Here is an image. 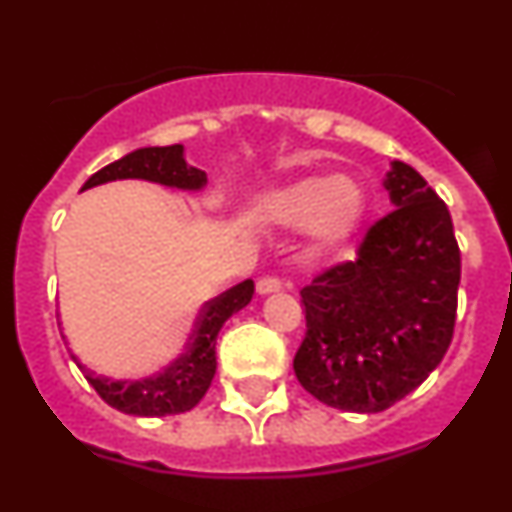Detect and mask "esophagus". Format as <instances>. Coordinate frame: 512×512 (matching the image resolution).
Here are the masks:
<instances>
[{
  "label": "esophagus",
  "mask_w": 512,
  "mask_h": 512,
  "mask_svg": "<svg viewBox=\"0 0 512 512\" xmlns=\"http://www.w3.org/2000/svg\"><path fill=\"white\" fill-rule=\"evenodd\" d=\"M256 291L261 293V296H266V293L281 291V278H276V276H263V278H258Z\"/></svg>",
  "instance_id": "obj_1"
}]
</instances>
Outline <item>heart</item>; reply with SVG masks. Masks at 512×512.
I'll use <instances>...</instances> for the list:
<instances>
[{"mask_svg":"<svg viewBox=\"0 0 512 512\" xmlns=\"http://www.w3.org/2000/svg\"><path fill=\"white\" fill-rule=\"evenodd\" d=\"M263 216L278 226H308L311 241L331 251L353 239L366 216V194L348 176H303L263 199Z\"/></svg>","mask_w":512,"mask_h":512,"instance_id":"heart-1","label":"heart"}]
</instances>
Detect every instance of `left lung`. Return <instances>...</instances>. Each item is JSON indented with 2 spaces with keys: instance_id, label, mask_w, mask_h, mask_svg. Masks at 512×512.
Listing matches in <instances>:
<instances>
[{
  "instance_id": "8db88e82",
  "label": "left lung",
  "mask_w": 512,
  "mask_h": 512,
  "mask_svg": "<svg viewBox=\"0 0 512 512\" xmlns=\"http://www.w3.org/2000/svg\"><path fill=\"white\" fill-rule=\"evenodd\" d=\"M393 211L368 229L356 261L301 291L306 338L298 383L326 406L381 413L443 361L455 326L460 251L450 211L413 166L391 161Z\"/></svg>"
}]
</instances>
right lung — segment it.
Wrapping results in <instances>:
<instances>
[{"label": "right lung", "instance_id": "right-lung-1", "mask_svg": "<svg viewBox=\"0 0 512 512\" xmlns=\"http://www.w3.org/2000/svg\"><path fill=\"white\" fill-rule=\"evenodd\" d=\"M121 179H141L181 191H201L209 181L206 171L196 169L186 161L181 144L144 146V149L131 151V154L121 156L119 161L89 176L82 191ZM251 296H254V281L249 278V281L236 283L229 291L206 301L201 306L199 318H196L186 351L154 376L139 378V381H114L109 376H96L77 356L72 358L86 381L91 383V388L116 411L146 418L186 413L206 396L211 381H214L216 336H219L221 326L236 311L249 306Z\"/></svg>", "mask_w": 512, "mask_h": 512}]
</instances>
